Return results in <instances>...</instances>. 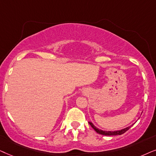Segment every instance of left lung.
Wrapping results in <instances>:
<instances>
[{"mask_svg":"<svg viewBox=\"0 0 156 156\" xmlns=\"http://www.w3.org/2000/svg\"><path fill=\"white\" fill-rule=\"evenodd\" d=\"M89 124H90L91 127H92L93 129H94L95 131H96L98 133L101 134V135H104V136H117V135H122L124 133H126L127 130H128L130 128L131 126H129V127H127L124 129H122L120 130H116V131H104V130H101L97 128L95 126L93 125V124L91 123V122H88Z\"/></svg>","mask_w":156,"mask_h":156,"instance_id":"1","label":"left lung"}]
</instances>
